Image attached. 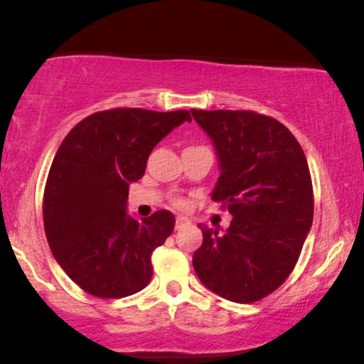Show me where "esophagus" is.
Segmentation results:
<instances>
[{"mask_svg":"<svg viewBox=\"0 0 364 364\" xmlns=\"http://www.w3.org/2000/svg\"><path fill=\"white\" fill-rule=\"evenodd\" d=\"M188 224H190V220L185 219V217H178V219H176V224H174V228H176V229H181V228H185V225H188Z\"/></svg>","mask_w":364,"mask_h":364,"instance_id":"34e87169","label":"esophagus"}]
</instances>
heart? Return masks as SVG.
<instances>
[{
	"label": "heart",
	"mask_w": 364,
	"mask_h": 364,
	"mask_svg": "<svg viewBox=\"0 0 364 364\" xmlns=\"http://www.w3.org/2000/svg\"><path fill=\"white\" fill-rule=\"evenodd\" d=\"M176 207H185V202H181V200H178Z\"/></svg>",
	"instance_id": "obj_1"
}]
</instances>
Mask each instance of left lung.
Segmentation results:
<instances>
[{
    "label": "left lung",
    "instance_id": "8db88e82",
    "mask_svg": "<svg viewBox=\"0 0 364 364\" xmlns=\"http://www.w3.org/2000/svg\"><path fill=\"white\" fill-rule=\"evenodd\" d=\"M220 176L212 200L232 215L224 235L200 224L193 253L200 282L235 303H255L292 272L313 223V186L301 145L270 116L253 111H198Z\"/></svg>",
    "mask_w": 364,
    "mask_h": 364
}]
</instances>
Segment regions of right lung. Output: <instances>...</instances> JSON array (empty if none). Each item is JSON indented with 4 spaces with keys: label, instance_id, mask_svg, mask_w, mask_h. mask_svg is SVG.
Masks as SVG:
<instances>
[{
    "label": "right lung",
    "instance_id": "1",
    "mask_svg": "<svg viewBox=\"0 0 364 364\" xmlns=\"http://www.w3.org/2000/svg\"><path fill=\"white\" fill-rule=\"evenodd\" d=\"M188 111L94 112L65 136L44 190V231L68 277L92 296L124 298L152 279V252L174 229L159 210L136 220L127 212L129 183L144 176L152 149Z\"/></svg>",
    "mask_w": 364,
    "mask_h": 364
}]
</instances>
